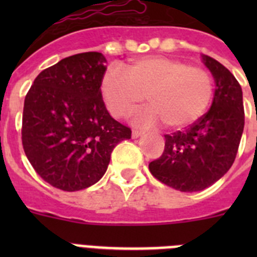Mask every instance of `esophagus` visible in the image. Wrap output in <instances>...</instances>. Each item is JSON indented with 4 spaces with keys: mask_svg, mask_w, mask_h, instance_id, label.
Returning a JSON list of instances; mask_svg holds the SVG:
<instances>
[{
    "mask_svg": "<svg viewBox=\"0 0 257 257\" xmlns=\"http://www.w3.org/2000/svg\"><path fill=\"white\" fill-rule=\"evenodd\" d=\"M144 134V131L140 130H133V139H138L139 136H142Z\"/></svg>",
    "mask_w": 257,
    "mask_h": 257,
    "instance_id": "1",
    "label": "esophagus"
}]
</instances>
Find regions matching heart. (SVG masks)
I'll use <instances>...</instances> for the list:
<instances>
[{"mask_svg":"<svg viewBox=\"0 0 257 257\" xmlns=\"http://www.w3.org/2000/svg\"><path fill=\"white\" fill-rule=\"evenodd\" d=\"M101 95L109 113L122 118L133 112L144 96L151 105L133 114L138 126L165 122L170 128H184L205 114L213 96V78L207 69L190 67L169 56H144L109 68L101 81Z\"/></svg>","mask_w":257,"mask_h":257,"instance_id":"1","label":"heart"}]
</instances>
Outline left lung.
<instances>
[{
    "label": "left lung",
    "instance_id": "left-lung-1",
    "mask_svg": "<svg viewBox=\"0 0 257 257\" xmlns=\"http://www.w3.org/2000/svg\"><path fill=\"white\" fill-rule=\"evenodd\" d=\"M215 79L211 108L185 131L165 135V151L149 163L154 178L180 192H198L228 172L244 127L242 88L222 64L202 55Z\"/></svg>",
    "mask_w": 257,
    "mask_h": 257
}]
</instances>
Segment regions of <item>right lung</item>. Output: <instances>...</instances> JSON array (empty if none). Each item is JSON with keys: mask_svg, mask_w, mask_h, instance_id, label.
I'll use <instances>...</instances> for the list:
<instances>
[{"mask_svg": "<svg viewBox=\"0 0 257 257\" xmlns=\"http://www.w3.org/2000/svg\"><path fill=\"white\" fill-rule=\"evenodd\" d=\"M106 59L82 52L42 70L23 109L22 142L33 169L65 192L91 187L103 178L118 143L131 130L110 117L101 96Z\"/></svg>", "mask_w": 257, "mask_h": 257, "instance_id": "add662e5", "label": "right lung"}]
</instances>
